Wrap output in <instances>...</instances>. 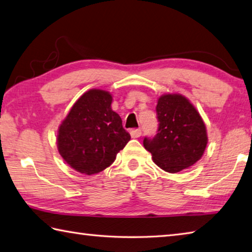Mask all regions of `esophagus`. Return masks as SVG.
<instances>
[{
    "instance_id": "esophagus-1",
    "label": "esophagus",
    "mask_w": 252,
    "mask_h": 252,
    "mask_svg": "<svg viewBox=\"0 0 252 252\" xmlns=\"http://www.w3.org/2000/svg\"><path fill=\"white\" fill-rule=\"evenodd\" d=\"M130 134H131L132 138H140L141 134H142V132H141V130H140V129L131 130V131H130Z\"/></svg>"
}]
</instances>
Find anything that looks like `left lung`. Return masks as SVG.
I'll list each match as a JSON object with an SVG mask.
<instances>
[{
	"label": "left lung",
	"instance_id": "8db88e82",
	"mask_svg": "<svg viewBox=\"0 0 252 252\" xmlns=\"http://www.w3.org/2000/svg\"><path fill=\"white\" fill-rule=\"evenodd\" d=\"M158 134L144 138L143 145L163 171L177 173L199 161L207 146V130L189 99L165 94L158 99Z\"/></svg>",
	"mask_w": 252,
	"mask_h": 252
}]
</instances>
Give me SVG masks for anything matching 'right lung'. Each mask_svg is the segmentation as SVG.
Masks as SVG:
<instances>
[{
	"label": "right lung",
	"mask_w": 252,
	"mask_h": 252,
	"mask_svg": "<svg viewBox=\"0 0 252 252\" xmlns=\"http://www.w3.org/2000/svg\"><path fill=\"white\" fill-rule=\"evenodd\" d=\"M111 103L109 91L90 89L74 103L59 126L58 152L75 171L93 175L106 170L130 141Z\"/></svg>",
	"instance_id": "1"
}]
</instances>
